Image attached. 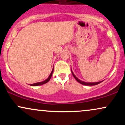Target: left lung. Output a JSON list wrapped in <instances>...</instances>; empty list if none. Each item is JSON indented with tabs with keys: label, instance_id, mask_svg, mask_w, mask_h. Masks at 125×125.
<instances>
[{
	"label": "left lung",
	"instance_id": "obj_1",
	"mask_svg": "<svg viewBox=\"0 0 125 125\" xmlns=\"http://www.w3.org/2000/svg\"><path fill=\"white\" fill-rule=\"evenodd\" d=\"M72 72V73L73 76V77H74V79H75L76 81L78 82L79 83H80L83 84V85H87V86H93V85H96V84L100 83H101L102 82H94V83H87V82H83L81 81V80L79 79L78 78H77L76 77V76L74 75V74H73V73L72 72V71H71Z\"/></svg>",
	"mask_w": 125,
	"mask_h": 125
}]
</instances>
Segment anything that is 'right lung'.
<instances>
[{"label":"right lung","instance_id":"obj_1","mask_svg":"<svg viewBox=\"0 0 125 125\" xmlns=\"http://www.w3.org/2000/svg\"><path fill=\"white\" fill-rule=\"evenodd\" d=\"M53 72V69L52 71L51 74L49 75V76L47 79H46L45 81H43V82H38V83H33V84H31L30 85L31 86H39V85H42V84H43L44 83H46L47 82H48L49 81H50V79H51V77H52V73Z\"/></svg>","mask_w":125,"mask_h":125}]
</instances>
